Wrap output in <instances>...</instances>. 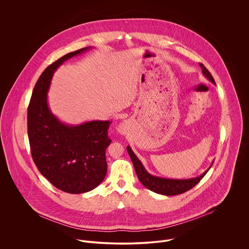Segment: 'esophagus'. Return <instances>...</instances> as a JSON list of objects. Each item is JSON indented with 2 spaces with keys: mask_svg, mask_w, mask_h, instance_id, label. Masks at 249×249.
Masks as SVG:
<instances>
[{
  "mask_svg": "<svg viewBox=\"0 0 249 249\" xmlns=\"http://www.w3.org/2000/svg\"><path fill=\"white\" fill-rule=\"evenodd\" d=\"M118 130H119L120 133L124 134V124H121L119 125V127H118Z\"/></svg>",
  "mask_w": 249,
  "mask_h": 249,
  "instance_id": "34e87169",
  "label": "esophagus"
}]
</instances>
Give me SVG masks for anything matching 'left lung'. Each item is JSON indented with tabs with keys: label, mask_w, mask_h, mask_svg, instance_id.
Returning <instances> with one entry per match:
<instances>
[{
	"label": "left lung",
	"mask_w": 249,
	"mask_h": 249,
	"mask_svg": "<svg viewBox=\"0 0 249 249\" xmlns=\"http://www.w3.org/2000/svg\"><path fill=\"white\" fill-rule=\"evenodd\" d=\"M199 66L201 68V71H202L203 75L206 78H208V80H210L212 83L215 84L213 76L211 75L209 71L202 64H199ZM126 149L131 158L136 175L139 178L140 182L148 190H150L156 194H160V195H164V196H176V195H180V194H183V193L189 191L190 189L195 187L203 178V177L207 174V172L210 170V168L212 167L213 163V161L211 166L203 174H201L200 176H198L196 178H187V179L160 178V177L152 176L147 173V171L144 169L142 162L135 155V153L133 152V150L131 149V147L129 145L126 146Z\"/></svg>",
	"instance_id": "left-lung-1"
}]
</instances>
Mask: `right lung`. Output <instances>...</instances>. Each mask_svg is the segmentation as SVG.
<instances>
[{
    "instance_id": "1",
    "label": "right lung",
    "mask_w": 249,
    "mask_h": 249,
    "mask_svg": "<svg viewBox=\"0 0 249 249\" xmlns=\"http://www.w3.org/2000/svg\"><path fill=\"white\" fill-rule=\"evenodd\" d=\"M90 49L69 53L48 66L36 82L28 108V135L36 167L54 187L69 194L89 192L106 178L111 122L65 124L50 109L48 93L58 67Z\"/></svg>"
}]
</instances>
